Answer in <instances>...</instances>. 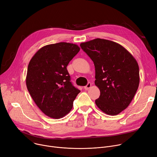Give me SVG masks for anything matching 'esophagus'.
<instances>
[{"label":"esophagus","mask_w":157,"mask_h":157,"mask_svg":"<svg viewBox=\"0 0 157 157\" xmlns=\"http://www.w3.org/2000/svg\"><path fill=\"white\" fill-rule=\"evenodd\" d=\"M91 87V82H88V83L87 84L86 86H84V89L86 90H88L90 89Z\"/></svg>","instance_id":"1"}]
</instances>
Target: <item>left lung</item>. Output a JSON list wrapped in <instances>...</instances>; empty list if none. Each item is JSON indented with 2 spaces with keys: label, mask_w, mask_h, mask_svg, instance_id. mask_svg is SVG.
Here are the masks:
<instances>
[{
  "label": "left lung",
  "mask_w": 157,
  "mask_h": 157,
  "mask_svg": "<svg viewBox=\"0 0 157 157\" xmlns=\"http://www.w3.org/2000/svg\"><path fill=\"white\" fill-rule=\"evenodd\" d=\"M80 46L94 63V84L100 91L96 106L107 115H118L129 106L138 88L136 60L121 45L106 39H94Z\"/></svg>",
  "instance_id": "8db88e82"
}]
</instances>
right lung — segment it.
<instances>
[{"label":"right lung","mask_w":157,"mask_h":157,"mask_svg":"<svg viewBox=\"0 0 157 157\" xmlns=\"http://www.w3.org/2000/svg\"><path fill=\"white\" fill-rule=\"evenodd\" d=\"M79 50L78 45L67 42L46 45L36 52L28 65L27 88L38 108L50 118L66 116L80 93L71 82L66 68Z\"/></svg>","instance_id":"right-lung-1"}]
</instances>
